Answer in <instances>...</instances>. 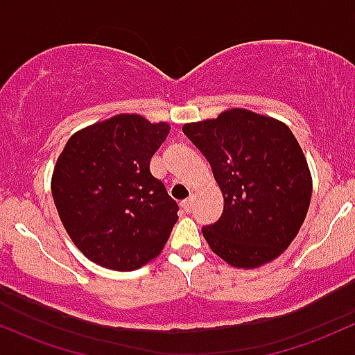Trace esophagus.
<instances>
[{
	"label": "esophagus",
	"mask_w": 355,
	"mask_h": 355,
	"mask_svg": "<svg viewBox=\"0 0 355 355\" xmlns=\"http://www.w3.org/2000/svg\"><path fill=\"white\" fill-rule=\"evenodd\" d=\"M180 207H182V210H184L185 214L192 212V207H193V200H192V198H187V200H182V202H180Z\"/></svg>",
	"instance_id": "34e87169"
}]
</instances>
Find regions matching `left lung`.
<instances>
[{"label":"left lung","instance_id":"obj_1","mask_svg":"<svg viewBox=\"0 0 355 355\" xmlns=\"http://www.w3.org/2000/svg\"><path fill=\"white\" fill-rule=\"evenodd\" d=\"M182 131L207 158L224 196L219 220L202 227L210 249L236 268L278 258L298 234L311 198L309 165L290 128L231 109Z\"/></svg>","mask_w":355,"mask_h":355}]
</instances>
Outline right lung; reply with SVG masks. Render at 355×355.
<instances>
[{
    "mask_svg": "<svg viewBox=\"0 0 355 355\" xmlns=\"http://www.w3.org/2000/svg\"><path fill=\"white\" fill-rule=\"evenodd\" d=\"M168 131L166 123L119 114L70 136L58 157L57 212L73 244L101 266L138 270L168 241L178 205L150 171Z\"/></svg>",
    "mask_w": 355,
    "mask_h": 355,
    "instance_id": "obj_1",
    "label": "right lung"
}]
</instances>
